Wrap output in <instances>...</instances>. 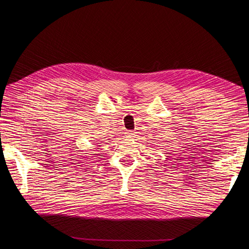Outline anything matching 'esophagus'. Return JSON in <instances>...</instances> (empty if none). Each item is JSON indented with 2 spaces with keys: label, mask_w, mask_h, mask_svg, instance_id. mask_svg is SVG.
Segmentation results:
<instances>
[{
  "label": "esophagus",
  "mask_w": 249,
  "mask_h": 249,
  "mask_svg": "<svg viewBox=\"0 0 249 249\" xmlns=\"http://www.w3.org/2000/svg\"><path fill=\"white\" fill-rule=\"evenodd\" d=\"M126 134H127V135H134V133H133L132 131H127Z\"/></svg>",
  "instance_id": "esophagus-1"
}]
</instances>
